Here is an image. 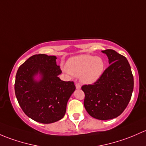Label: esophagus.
<instances>
[{"label":"esophagus","instance_id":"esophagus-1","mask_svg":"<svg viewBox=\"0 0 146 146\" xmlns=\"http://www.w3.org/2000/svg\"><path fill=\"white\" fill-rule=\"evenodd\" d=\"M75 86H76V88H77V89H79V88H81V85L79 83H76Z\"/></svg>","mask_w":146,"mask_h":146}]
</instances>
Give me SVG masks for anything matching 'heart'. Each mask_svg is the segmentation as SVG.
I'll return each instance as SVG.
<instances>
[{
	"instance_id": "obj_1",
	"label": "heart",
	"mask_w": 146,
	"mask_h": 146,
	"mask_svg": "<svg viewBox=\"0 0 146 146\" xmlns=\"http://www.w3.org/2000/svg\"><path fill=\"white\" fill-rule=\"evenodd\" d=\"M105 62L100 57L83 54L72 57L67 62V72L75 76H80L84 84L97 82L103 74Z\"/></svg>"
}]
</instances>
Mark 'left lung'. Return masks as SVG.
Listing matches in <instances>:
<instances>
[{"instance_id": "8db88e82", "label": "left lung", "mask_w": 146, "mask_h": 146, "mask_svg": "<svg viewBox=\"0 0 146 146\" xmlns=\"http://www.w3.org/2000/svg\"><path fill=\"white\" fill-rule=\"evenodd\" d=\"M109 67L93 84L82 86L84 105L93 117L108 120L119 116L128 106L133 89V76L127 58L112 49L102 50Z\"/></svg>"}]
</instances>
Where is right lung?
Wrapping results in <instances>:
<instances>
[{
	"instance_id": "right-lung-1",
	"label": "right lung",
	"mask_w": 146,
	"mask_h": 146,
	"mask_svg": "<svg viewBox=\"0 0 146 146\" xmlns=\"http://www.w3.org/2000/svg\"><path fill=\"white\" fill-rule=\"evenodd\" d=\"M55 56L38 54L30 57L18 69L15 83L16 98L23 112L33 120L50 124L61 119L69 98L75 91L74 82L60 80L62 72ZM38 73V82L34 80Z\"/></svg>"
}]
</instances>
